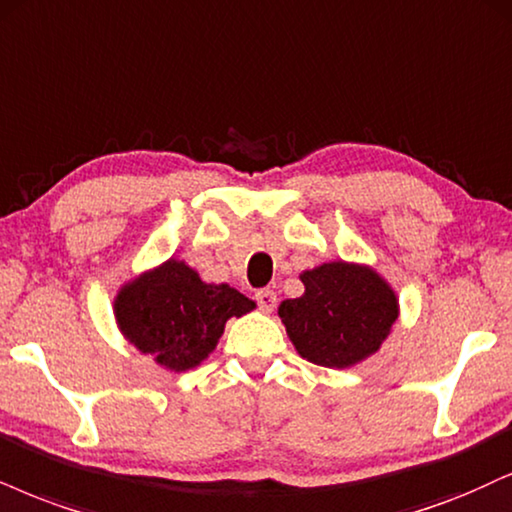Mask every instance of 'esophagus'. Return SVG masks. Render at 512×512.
Returning <instances> with one entry per match:
<instances>
[{
  "label": "esophagus",
  "instance_id": "34e87169",
  "mask_svg": "<svg viewBox=\"0 0 512 512\" xmlns=\"http://www.w3.org/2000/svg\"><path fill=\"white\" fill-rule=\"evenodd\" d=\"M256 304H258V308H261L263 313L273 311L275 304H277V296H275L273 289H258V292H256Z\"/></svg>",
  "mask_w": 512,
  "mask_h": 512
}]
</instances>
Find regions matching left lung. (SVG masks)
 <instances>
[{
	"label": "left lung",
	"mask_w": 512,
	"mask_h": 512,
	"mask_svg": "<svg viewBox=\"0 0 512 512\" xmlns=\"http://www.w3.org/2000/svg\"><path fill=\"white\" fill-rule=\"evenodd\" d=\"M306 292L277 313L301 358L323 368H349L380 349L399 318L394 289L375 270L332 261L301 273Z\"/></svg>",
	"instance_id": "8db88e82"
}]
</instances>
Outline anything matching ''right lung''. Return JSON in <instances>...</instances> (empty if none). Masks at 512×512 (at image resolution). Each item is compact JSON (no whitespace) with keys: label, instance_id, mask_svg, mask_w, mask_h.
I'll return each instance as SVG.
<instances>
[{"label":"right lung","instance_id":"right-lung-1","mask_svg":"<svg viewBox=\"0 0 512 512\" xmlns=\"http://www.w3.org/2000/svg\"><path fill=\"white\" fill-rule=\"evenodd\" d=\"M254 308V301L235 287L206 285L175 258L123 285L113 301L125 339L175 372L208 358L227 320L242 318Z\"/></svg>","mask_w":512,"mask_h":512}]
</instances>
